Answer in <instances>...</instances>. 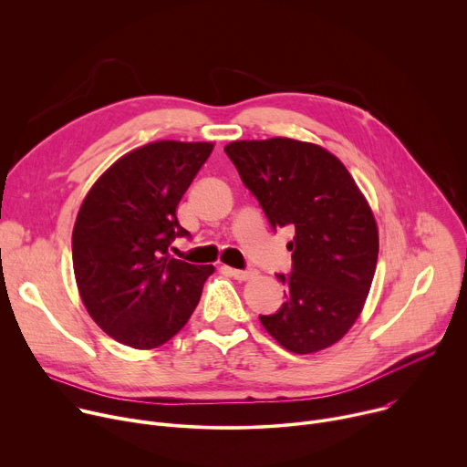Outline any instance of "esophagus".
I'll list each match as a JSON object with an SVG mask.
<instances>
[{"mask_svg": "<svg viewBox=\"0 0 467 467\" xmlns=\"http://www.w3.org/2000/svg\"><path fill=\"white\" fill-rule=\"evenodd\" d=\"M225 272H227L231 277H234L236 281H249V279H253V277L256 275V272H254V270H236V268H225Z\"/></svg>", "mask_w": 467, "mask_h": 467, "instance_id": "1", "label": "esophagus"}]
</instances>
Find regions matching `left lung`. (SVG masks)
<instances>
[{"mask_svg": "<svg viewBox=\"0 0 467 467\" xmlns=\"http://www.w3.org/2000/svg\"><path fill=\"white\" fill-rule=\"evenodd\" d=\"M274 229L294 227V272L277 279L286 301L260 323L288 351L317 353L346 337L368 299L379 229L368 199L338 157L294 139L225 146Z\"/></svg>", "mask_w": 467, "mask_h": 467, "instance_id": "left-lung-1", "label": "left lung"}]
</instances>
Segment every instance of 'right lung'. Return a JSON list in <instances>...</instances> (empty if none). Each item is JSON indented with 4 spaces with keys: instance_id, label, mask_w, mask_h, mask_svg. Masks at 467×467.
I'll return each instance as SVG.
<instances>
[{
    "instance_id": "add662e5",
    "label": "right lung",
    "mask_w": 467,
    "mask_h": 467,
    "mask_svg": "<svg viewBox=\"0 0 467 467\" xmlns=\"http://www.w3.org/2000/svg\"><path fill=\"white\" fill-rule=\"evenodd\" d=\"M213 142L157 140L132 150L92 184L78 213L74 274L90 317L116 342L155 349L186 325L214 265L171 258L190 233L177 205Z\"/></svg>"
}]
</instances>
